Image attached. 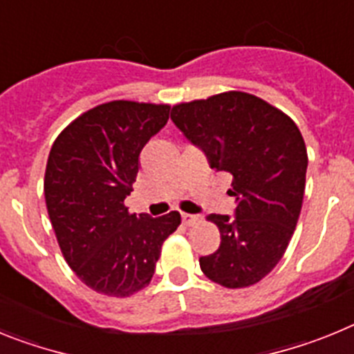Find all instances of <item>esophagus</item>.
I'll return each instance as SVG.
<instances>
[{"mask_svg": "<svg viewBox=\"0 0 354 354\" xmlns=\"http://www.w3.org/2000/svg\"><path fill=\"white\" fill-rule=\"evenodd\" d=\"M196 221H200L198 214H187V212H183V223L184 225H195Z\"/></svg>", "mask_w": 354, "mask_h": 354, "instance_id": "1", "label": "esophagus"}]
</instances>
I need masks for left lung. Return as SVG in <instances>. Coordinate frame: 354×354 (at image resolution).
<instances>
[{
    "label": "left lung",
    "mask_w": 354,
    "mask_h": 354,
    "mask_svg": "<svg viewBox=\"0 0 354 354\" xmlns=\"http://www.w3.org/2000/svg\"><path fill=\"white\" fill-rule=\"evenodd\" d=\"M171 120L211 168L232 175L236 216H207L221 243L200 257V270L227 289L261 282L283 257L301 212L308 156L298 126L246 92L175 104Z\"/></svg>",
    "instance_id": "8db88e82"
}]
</instances>
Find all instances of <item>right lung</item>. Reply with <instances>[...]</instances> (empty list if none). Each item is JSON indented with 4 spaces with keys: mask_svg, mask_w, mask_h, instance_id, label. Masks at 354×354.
<instances>
[{
    "mask_svg": "<svg viewBox=\"0 0 354 354\" xmlns=\"http://www.w3.org/2000/svg\"><path fill=\"white\" fill-rule=\"evenodd\" d=\"M168 117V104L104 102L72 120L49 152L44 195L58 245L81 282L106 296L145 289L180 225L177 211L150 218L124 205L140 152Z\"/></svg>",
    "mask_w": 354,
    "mask_h": 354,
    "instance_id": "right-lung-1",
    "label": "right lung"
}]
</instances>
